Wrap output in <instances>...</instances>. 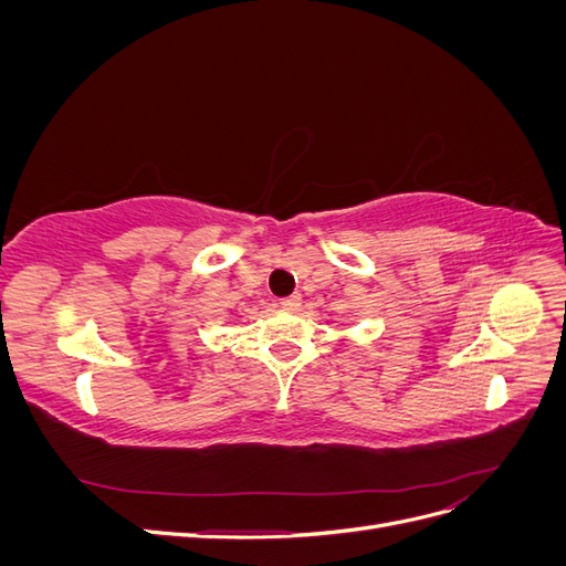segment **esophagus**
<instances>
[{
  "instance_id": "34e87169",
  "label": "esophagus",
  "mask_w": 566,
  "mask_h": 566,
  "mask_svg": "<svg viewBox=\"0 0 566 566\" xmlns=\"http://www.w3.org/2000/svg\"><path fill=\"white\" fill-rule=\"evenodd\" d=\"M281 306H283V310H287V312H297L300 306H302V297H300V295L283 297V300H281Z\"/></svg>"
}]
</instances>
